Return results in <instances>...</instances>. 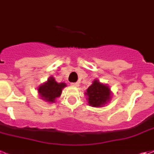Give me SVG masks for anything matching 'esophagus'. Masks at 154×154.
I'll list each match as a JSON object with an SVG mask.
<instances>
[{
    "label": "esophagus",
    "instance_id": "34e87169",
    "mask_svg": "<svg viewBox=\"0 0 154 154\" xmlns=\"http://www.w3.org/2000/svg\"><path fill=\"white\" fill-rule=\"evenodd\" d=\"M79 83H71V86L73 87H79Z\"/></svg>",
    "mask_w": 154,
    "mask_h": 154
}]
</instances>
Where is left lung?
Listing matches in <instances>:
<instances>
[{"label": "left lung", "instance_id": "1", "mask_svg": "<svg viewBox=\"0 0 154 154\" xmlns=\"http://www.w3.org/2000/svg\"><path fill=\"white\" fill-rule=\"evenodd\" d=\"M89 105L95 108L104 107L112 99V91L109 86L94 79L92 85L85 93Z\"/></svg>", "mask_w": 154, "mask_h": 154}]
</instances>
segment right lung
<instances>
[{"label": "right lung", "mask_w": 154, "mask_h": 154, "mask_svg": "<svg viewBox=\"0 0 154 154\" xmlns=\"http://www.w3.org/2000/svg\"><path fill=\"white\" fill-rule=\"evenodd\" d=\"M65 87H66L65 83L56 82L54 77L51 76L47 79L46 82L41 84L37 88V90L41 100L52 103H55L56 98L61 95L62 89Z\"/></svg>", "instance_id": "1"}]
</instances>
